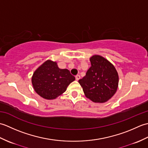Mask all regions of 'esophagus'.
Instances as JSON below:
<instances>
[{"mask_svg": "<svg viewBox=\"0 0 148 148\" xmlns=\"http://www.w3.org/2000/svg\"><path fill=\"white\" fill-rule=\"evenodd\" d=\"M79 79H80V76H79V75H76V79L77 81H78Z\"/></svg>", "mask_w": 148, "mask_h": 148, "instance_id": "1", "label": "esophagus"}]
</instances>
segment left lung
<instances>
[{
  "label": "left lung",
  "mask_w": 148,
  "mask_h": 148,
  "mask_svg": "<svg viewBox=\"0 0 148 148\" xmlns=\"http://www.w3.org/2000/svg\"><path fill=\"white\" fill-rule=\"evenodd\" d=\"M92 66L86 76L79 80L84 95L96 103H103L114 95L118 87L119 77L114 66L100 55L90 58Z\"/></svg>",
  "instance_id": "1"
}]
</instances>
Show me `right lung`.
Listing matches in <instances>:
<instances>
[{
    "label": "right lung",
    "mask_w": 148,
    "mask_h": 148,
    "mask_svg": "<svg viewBox=\"0 0 148 148\" xmlns=\"http://www.w3.org/2000/svg\"><path fill=\"white\" fill-rule=\"evenodd\" d=\"M74 80L75 77L68 69H60L56 62L48 60L34 72L32 83L39 95L45 99L52 100L64 93Z\"/></svg>",
    "instance_id": "obj_1"
}]
</instances>
